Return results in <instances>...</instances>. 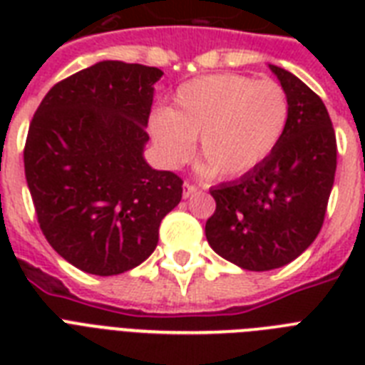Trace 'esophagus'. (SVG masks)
I'll use <instances>...</instances> for the list:
<instances>
[{"label": "esophagus", "instance_id": "34e87169", "mask_svg": "<svg viewBox=\"0 0 365 365\" xmlns=\"http://www.w3.org/2000/svg\"><path fill=\"white\" fill-rule=\"evenodd\" d=\"M195 191H197V185H193V183H189V182L183 183V197H185V199H187V197H191Z\"/></svg>", "mask_w": 365, "mask_h": 365}]
</instances>
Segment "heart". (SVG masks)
<instances>
[{
	"mask_svg": "<svg viewBox=\"0 0 365 365\" xmlns=\"http://www.w3.org/2000/svg\"><path fill=\"white\" fill-rule=\"evenodd\" d=\"M288 123L289 98L282 85L217 73L183 83L170 108L151 115L149 132L166 166H182L199 136L202 170L237 178L254 170L277 149Z\"/></svg>",
	"mask_w": 365,
	"mask_h": 365,
	"instance_id": "heart-1",
	"label": "heart"
}]
</instances>
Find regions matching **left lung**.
<instances>
[{"instance_id": "obj_1", "label": "left lung", "mask_w": 365, "mask_h": 365, "mask_svg": "<svg viewBox=\"0 0 365 365\" xmlns=\"http://www.w3.org/2000/svg\"><path fill=\"white\" fill-rule=\"evenodd\" d=\"M289 98V123L277 149L233 183L210 189L216 212L206 239L246 271H271L299 257L320 233L334 187L337 142L317 93L269 66Z\"/></svg>"}]
</instances>
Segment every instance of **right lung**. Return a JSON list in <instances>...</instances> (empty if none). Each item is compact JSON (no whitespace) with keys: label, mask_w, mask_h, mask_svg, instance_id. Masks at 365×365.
<instances>
[{"label":"right lung","mask_w":365,"mask_h":365,"mask_svg":"<svg viewBox=\"0 0 365 365\" xmlns=\"http://www.w3.org/2000/svg\"><path fill=\"white\" fill-rule=\"evenodd\" d=\"M160 76L104 60L56 83L30 123L24 172L37 223L91 274H121L148 259L163 217L182 200V178L143 159Z\"/></svg>","instance_id":"add662e5"}]
</instances>
